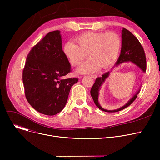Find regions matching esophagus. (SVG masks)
<instances>
[{
  "label": "esophagus",
  "mask_w": 160,
  "mask_h": 160,
  "mask_svg": "<svg viewBox=\"0 0 160 160\" xmlns=\"http://www.w3.org/2000/svg\"><path fill=\"white\" fill-rule=\"evenodd\" d=\"M91 77L93 78H94V79H95V78H97V76L96 75V74H92V75H91ZM82 77H80V78H82Z\"/></svg>",
  "instance_id": "esophagus-1"
}]
</instances>
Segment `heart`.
Masks as SVG:
<instances>
[{"label": "heart", "mask_w": 160, "mask_h": 160, "mask_svg": "<svg viewBox=\"0 0 160 160\" xmlns=\"http://www.w3.org/2000/svg\"><path fill=\"white\" fill-rule=\"evenodd\" d=\"M77 44L67 42L63 52L73 66L80 65L87 58H90L78 69L81 73L93 72L100 67L106 69L112 66L119 56L121 39L114 32L82 33L76 38Z\"/></svg>", "instance_id": "b5f03b06"}]
</instances>
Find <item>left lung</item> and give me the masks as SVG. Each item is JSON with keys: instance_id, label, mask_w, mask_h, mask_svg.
I'll list each match as a JSON object with an SVG mask.
<instances>
[{"instance_id": "left-lung-1", "label": "left lung", "mask_w": 160, "mask_h": 160, "mask_svg": "<svg viewBox=\"0 0 160 160\" xmlns=\"http://www.w3.org/2000/svg\"><path fill=\"white\" fill-rule=\"evenodd\" d=\"M127 62H131L138 65L143 72L146 71L147 61L143 48H142L137 38L132 34L129 30L124 28L122 30V47L121 54L116 63V65H119L120 63ZM109 75H110V72L108 71L102 74V77L97 78L93 87L91 88L90 93L92 98H93L94 100L95 104L100 110L106 112H117L129 106L137 98V95L139 93L140 89L124 106L114 110H106V109H104L99 104L98 98L99 93L98 91L100 89V86L103 84V83L109 77Z\"/></svg>"}]
</instances>
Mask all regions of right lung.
Here are the masks:
<instances>
[{
    "label": "right lung",
    "instance_id": "right-lung-1",
    "mask_svg": "<svg viewBox=\"0 0 160 160\" xmlns=\"http://www.w3.org/2000/svg\"><path fill=\"white\" fill-rule=\"evenodd\" d=\"M71 72L62 50L60 32H50L33 47L22 71L24 93L28 103L38 112L54 115L64 108L77 78H62Z\"/></svg>",
    "mask_w": 160,
    "mask_h": 160
}]
</instances>
